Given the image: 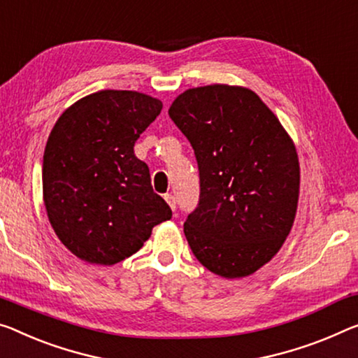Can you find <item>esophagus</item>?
<instances>
[{
    "label": "esophagus",
    "mask_w": 358,
    "mask_h": 358,
    "mask_svg": "<svg viewBox=\"0 0 358 358\" xmlns=\"http://www.w3.org/2000/svg\"><path fill=\"white\" fill-rule=\"evenodd\" d=\"M164 200H166L169 208H171V210L174 211L176 210V196L171 195V194H166V195H164Z\"/></svg>",
    "instance_id": "1"
}]
</instances>
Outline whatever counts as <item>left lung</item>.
I'll list each match as a JSON object with an SVG mask.
<instances>
[{"mask_svg": "<svg viewBox=\"0 0 358 358\" xmlns=\"http://www.w3.org/2000/svg\"><path fill=\"white\" fill-rule=\"evenodd\" d=\"M168 113L194 148L200 176L198 205L184 222L192 252L224 278L255 273L293 227V141L259 96L240 86L187 90Z\"/></svg>", "mask_w": 358, "mask_h": 358, "instance_id": "obj_1", "label": "left lung"}]
</instances>
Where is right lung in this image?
<instances>
[{"label": "right lung", "mask_w": 358, "mask_h": 358, "mask_svg": "<svg viewBox=\"0 0 358 358\" xmlns=\"http://www.w3.org/2000/svg\"><path fill=\"white\" fill-rule=\"evenodd\" d=\"M162 101L136 91L90 94L60 115L43 157V198L59 240L76 257L113 266L171 219L134 144Z\"/></svg>", "instance_id": "add662e5"}]
</instances>
